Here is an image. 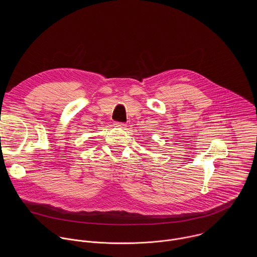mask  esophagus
I'll use <instances>...</instances> for the list:
<instances>
[{"label": "esophagus", "instance_id": "esophagus-1", "mask_svg": "<svg viewBox=\"0 0 257 257\" xmlns=\"http://www.w3.org/2000/svg\"><path fill=\"white\" fill-rule=\"evenodd\" d=\"M114 126L115 127H117V128H126L127 126H126V124H124V123H120V122H116V123H114Z\"/></svg>", "mask_w": 257, "mask_h": 257}]
</instances>
